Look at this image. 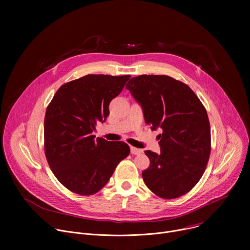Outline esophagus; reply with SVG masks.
<instances>
[{
  "label": "esophagus",
  "instance_id": "obj_1",
  "mask_svg": "<svg viewBox=\"0 0 250 250\" xmlns=\"http://www.w3.org/2000/svg\"><path fill=\"white\" fill-rule=\"evenodd\" d=\"M130 152H131L132 154H139V153H141V152H142V150H141V149H139V148H136V147L130 146Z\"/></svg>",
  "mask_w": 250,
  "mask_h": 250
}]
</instances>
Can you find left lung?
<instances>
[{"mask_svg":"<svg viewBox=\"0 0 250 250\" xmlns=\"http://www.w3.org/2000/svg\"><path fill=\"white\" fill-rule=\"evenodd\" d=\"M144 110L146 123L159 134L160 153L146 150L150 165L142 172L148 189L163 199L191 191L210 154L207 111L192 89L166 75H139L125 86Z\"/></svg>","mask_w":250,"mask_h":250,"instance_id":"obj_1","label":"left lung"}]
</instances>
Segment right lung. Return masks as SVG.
Masks as SVG:
<instances>
[{
	"label": "right lung",
	"instance_id": "right-lung-1",
	"mask_svg": "<svg viewBox=\"0 0 250 250\" xmlns=\"http://www.w3.org/2000/svg\"><path fill=\"white\" fill-rule=\"evenodd\" d=\"M130 75L89 74L62 85L47 105L44 152L58 181L71 192H99L130 149L124 141L95 139L97 123L109 116V104Z\"/></svg>",
	"mask_w": 250,
	"mask_h": 250
}]
</instances>
